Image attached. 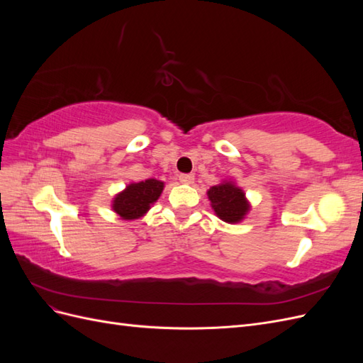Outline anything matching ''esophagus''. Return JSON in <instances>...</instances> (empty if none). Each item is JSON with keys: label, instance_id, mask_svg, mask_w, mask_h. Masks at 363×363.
I'll list each match as a JSON object with an SVG mask.
<instances>
[{"label": "esophagus", "instance_id": "1", "mask_svg": "<svg viewBox=\"0 0 363 363\" xmlns=\"http://www.w3.org/2000/svg\"><path fill=\"white\" fill-rule=\"evenodd\" d=\"M194 179H195L194 174H180V175H179V180H180L182 183H184V184L194 183Z\"/></svg>", "mask_w": 363, "mask_h": 363}]
</instances>
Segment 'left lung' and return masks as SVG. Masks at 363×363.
Wrapping results in <instances>:
<instances>
[{
  "label": "left lung",
  "instance_id": "8db88e82",
  "mask_svg": "<svg viewBox=\"0 0 363 363\" xmlns=\"http://www.w3.org/2000/svg\"><path fill=\"white\" fill-rule=\"evenodd\" d=\"M215 213L225 223H239L248 212V203L242 189L232 183H221L212 186L207 192Z\"/></svg>",
  "mask_w": 363,
  "mask_h": 363
}]
</instances>
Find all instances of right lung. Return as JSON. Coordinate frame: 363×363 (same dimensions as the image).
<instances>
[{
	"label": "right lung",
	"mask_w": 363,
	"mask_h": 363,
	"mask_svg": "<svg viewBox=\"0 0 363 363\" xmlns=\"http://www.w3.org/2000/svg\"><path fill=\"white\" fill-rule=\"evenodd\" d=\"M162 191L163 183L156 179L131 183L125 191L115 196L113 211L123 219H138L157 201Z\"/></svg>",
	"instance_id": "obj_1"
}]
</instances>
